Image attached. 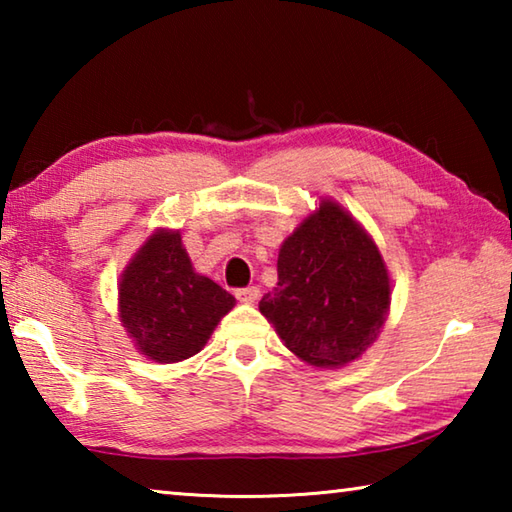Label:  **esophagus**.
<instances>
[{
  "mask_svg": "<svg viewBox=\"0 0 512 512\" xmlns=\"http://www.w3.org/2000/svg\"><path fill=\"white\" fill-rule=\"evenodd\" d=\"M235 296L239 302H257L259 300V289L257 287H246V289H237Z\"/></svg>",
  "mask_w": 512,
  "mask_h": 512,
  "instance_id": "1",
  "label": "esophagus"
}]
</instances>
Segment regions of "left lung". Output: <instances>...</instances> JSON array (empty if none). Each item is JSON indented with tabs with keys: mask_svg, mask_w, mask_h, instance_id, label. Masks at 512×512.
<instances>
[{
	"mask_svg": "<svg viewBox=\"0 0 512 512\" xmlns=\"http://www.w3.org/2000/svg\"><path fill=\"white\" fill-rule=\"evenodd\" d=\"M391 307V277L359 221L334 201L302 221L277 255V287L259 311L284 345L316 368L359 359Z\"/></svg>",
	"mask_w": 512,
	"mask_h": 512,
	"instance_id": "left-lung-1",
	"label": "left lung"
}]
</instances>
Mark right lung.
Masks as SVG:
<instances>
[{"label":"right lung","instance_id":"add662e5","mask_svg":"<svg viewBox=\"0 0 512 512\" xmlns=\"http://www.w3.org/2000/svg\"><path fill=\"white\" fill-rule=\"evenodd\" d=\"M235 298L198 275L178 230H155L119 280V318L135 348L158 363L203 350Z\"/></svg>","mask_w":512,"mask_h":512}]
</instances>
